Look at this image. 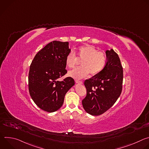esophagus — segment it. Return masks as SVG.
Here are the masks:
<instances>
[{"instance_id":"obj_1","label":"esophagus","mask_w":149,"mask_h":149,"mask_svg":"<svg viewBox=\"0 0 149 149\" xmlns=\"http://www.w3.org/2000/svg\"><path fill=\"white\" fill-rule=\"evenodd\" d=\"M75 82H76L77 84H82V81H80L76 80V81H75Z\"/></svg>"}]
</instances>
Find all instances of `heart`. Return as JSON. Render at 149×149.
Here are the masks:
<instances>
[{"mask_svg": "<svg viewBox=\"0 0 149 149\" xmlns=\"http://www.w3.org/2000/svg\"><path fill=\"white\" fill-rule=\"evenodd\" d=\"M78 58L82 59V67L75 68L68 72V75L77 79L86 77L90 73L92 75L98 74L104 69L106 63V56L104 53L98 52L93 45L80 47L78 50ZM77 58L73 52H70L66 56L65 63L68 68H73L77 63Z\"/></svg>", "mask_w": 149, "mask_h": 149, "instance_id": "b5f03b06", "label": "heart"}]
</instances>
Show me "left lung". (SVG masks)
<instances>
[{"label": "left lung", "instance_id": "left-lung-1", "mask_svg": "<svg viewBox=\"0 0 149 149\" xmlns=\"http://www.w3.org/2000/svg\"><path fill=\"white\" fill-rule=\"evenodd\" d=\"M107 62L98 74L84 81L87 95L82 101L83 108L92 116H99L111 108L122 91L123 70L120 59L111 49L105 51Z\"/></svg>", "mask_w": 149, "mask_h": 149}]
</instances>
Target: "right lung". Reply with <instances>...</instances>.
I'll return each mask as SVG.
<instances>
[{"instance_id": "1", "label": "right lung", "mask_w": 149, "mask_h": 149, "mask_svg": "<svg viewBox=\"0 0 149 149\" xmlns=\"http://www.w3.org/2000/svg\"><path fill=\"white\" fill-rule=\"evenodd\" d=\"M70 52L68 42L54 40L39 51L31 63L29 94L38 107L45 111L53 113L59 110L66 93L75 85L71 77L58 80L67 73L65 58Z\"/></svg>"}]
</instances>
